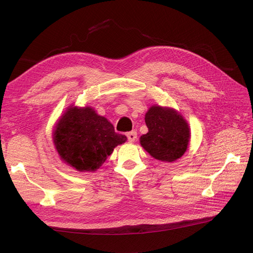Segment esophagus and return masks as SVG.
<instances>
[{
    "label": "esophagus",
    "instance_id": "esophagus-1",
    "mask_svg": "<svg viewBox=\"0 0 253 253\" xmlns=\"http://www.w3.org/2000/svg\"><path fill=\"white\" fill-rule=\"evenodd\" d=\"M126 137H127V140H128L129 142H134V141L136 140V138H137V133H136L135 131L128 132V133L126 134Z\"/></svg>",
    "mask_w": 253,
    "mask_h": 253
}]
</instances>
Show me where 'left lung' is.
Instances as JSON below:
<instances>
[{"label":"left lung","instance_id":"left-lung-1","mask_svg":"<svg viewBox=\"0 0 253 253\" xmlns=\"http://www.w3.org/2000/svg\"><path fill=\"white\" fill-rule=\"evenodd\" d=\"M144 120L149 132L140 137V144L152 157L172 163L183 155L190 140V128L178 112L153 105Z\"/></svg>","mask_w":253,"mask_h":253}]
</instances>
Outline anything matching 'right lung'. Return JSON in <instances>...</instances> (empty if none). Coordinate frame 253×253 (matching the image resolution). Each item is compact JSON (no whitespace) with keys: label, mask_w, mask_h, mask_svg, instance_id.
I'll return each instance as SVG.
<instances>
[{"label":"right lung","mask_w":253,"mask_h":253,"mask_svg":"<svg viewBox=\"0 0 253 253\" xmlns=\"http://www.w3.org/2000/svg\"><path fill=\"white\" fill-rule=\"evenodd\" d=\"M126 141L111 122L94 109L71 106L61 116L53 132V143L62 160L80 172L101 167L114 148Z\"/></svg>","instance_id":"obj_1"}]
</instances>
